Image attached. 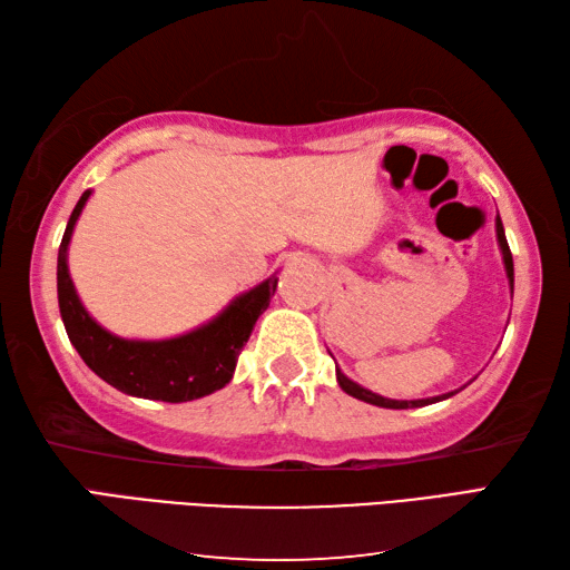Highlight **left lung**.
Wrapping results in <instances>:
<instances>
[{"instance_id": "8db88e82", "label": "left lung", "mask_w": 570, "mask_h": 570, "mask_svg": "<svg viewBox=\"0 0 570 570\" xmlns=\"http://www.w3.org/2000/svg\"><path fill=\"white\" fill-rule=\"evenodd\" d=\"M497 238H499V246H502L507 277H509V285H512V293H514V261H512V250H509V243H507V236H504L502 218H499V216H497ZM336 381H340L342 391L350 393V396H354V399H358V401H366V403H371V405H381V409H421V405H428V403H435V401H443V399H450V396H452V393H445V396L423 399V401H391V399L376 396V393H371V391L362 389V386H358V383L346 379L340 368H336Z\"/></svg>"}]
</instances>
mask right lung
<instances>
[{"mask_svg": "<svg viewBox=\"0 0 570 570\" xmlns=\"http://www.w3.org/2000/svg\"><path fill=\"white\" fill-rule=\"evenodd\" d=\"M90 191L80 196L58 248V307L68 340L80 358L122 393L137 399L181 403L208 396L224 389L236 371V362L246 346L255 322L271 305L277 277L236 297L204 327L165 342H130L106 332L92 320L73 289L68 275L66 250L73 226L83 212Z\"/></svg>", "mask_w": 570, "mask_h": 570, "instance_id": "right-lung-1", "label": "right lung"}]
</instances>
